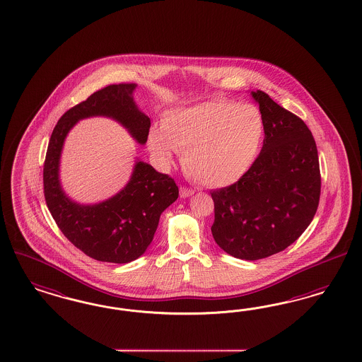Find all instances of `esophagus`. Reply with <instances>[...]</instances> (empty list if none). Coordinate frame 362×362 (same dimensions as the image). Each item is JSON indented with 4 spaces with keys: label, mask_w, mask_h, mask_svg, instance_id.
I'll list each match as a JSON object with an SVG mask.
<instances>
[{
    "label": "esophagus",
    "mask_w": 362,
    "mask_h": 362,
    "mask_svg": "<svg viewBox=\"0 0 362 362\" xmlns=\"http://www.w3.org/2000/svg\"><path fill=\"white\" fill-rule=\"evenodd\" d=\"M194 194V190L193 189H189V187H180V196L182 197V199H187V197H190V196H193Z\"/></svg>",
    "instance_id": "34e87169"
}]
</instances>
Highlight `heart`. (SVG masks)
I'll return each instance as SVG.
<instances>
[{
  "label": "heart",
  "instance_id": "heart-1",
  "mask_svg": "<svg viewBox=\"0 0 362 362\" xmlns=\"http://www.w3.org/2000/svg\"><path fill=\"white\" fill-rule=\"evenodd\" d=\"M163 130L153 129L148 146L157 163L168 165L173 151L189 178L208 187H230L249 172L264 139L256 106L228 101L201 103L168 112Z\"/></svg>",
  "mask_w": 362,
  "mask_h": 362
}]
</instances>
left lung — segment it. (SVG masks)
Instances as JSON below:
<instances>
[{"instance_id": "obj_1", "label": "left lung", "mask_w": 362, "mask_h": 362, "mask_svg": "<svg viewBox=\"0 0 362 362\" xmlns=\"http://www.w3.org/2000/svg\"><path fill=\"white\" fill-rule=\"evenodd\" d=\"M264 119V145L238 182L213 190L211 234L228 255L256 261L282 252L305 232L318 208L320 163L301 118L262 90L250 92Z\"/></svg>"}]
</instances>
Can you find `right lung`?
Segmentation results:
<instances>
[{
	"label": "right lung",
	"mask_w": 362,
	"mask_h": 362,
	"mask_svg": "<svg viewBox=\"0 0 362 362\" xmlns=\"http://www.w3.org/2000/svg\"><path fill=\"white\" fill-rule=\"evenodd\" d=\"M136 83L109 85L59 118L49 140L44 165L47 208L61 232L76 247L97 261L127 264L142 256L152 244L163 210L178 199V187L168 175L137 160L128 184L97 204H78L64 192L59 163L64 142L81 119L107 117L121 124L144 145L151 118L141 112L133 93Z\"/></svg>",
	"instance_id": "obj_1"
}]
</instances>
